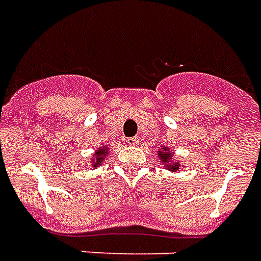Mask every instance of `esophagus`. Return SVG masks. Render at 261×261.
<instances>
[{
	"mask_svg": "<svg viewBox=\"0 0 261 261\" xmlns=\"http://www.w3.org/2000/svg\"><path fill=\"white\" fill-rule=\"evenodd\" d=\"M128 144L129 146H138L139 144V138H129L128 139Z\"/></svg>",
	"mask_w": 261,
	"mask_h": 261,
	"instance_id": "obj_1",
	"label": "esophagus"
}]
</instances>
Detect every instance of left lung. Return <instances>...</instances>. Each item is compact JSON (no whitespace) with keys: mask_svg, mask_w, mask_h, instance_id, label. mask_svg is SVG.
Here are the masks:
<instances>
[{"mask_svg":"<svg viewBox=\"0 0 261 261\" xmlns=\"http://www.w3.org/2000/svg\"><path fill=\"white\" fill-rule=\"evenodd\" d=\"M158 158H160L161 164L164 165V168L170 172H179L180 170V161L173 160V152L170 151V148L168 147H162L161 150H158Z\"/></svg>","mask_w":261,"mask_h":261,"instance_id":"left-lung-1","label":"left lung"}]
</instances>
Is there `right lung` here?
<instances>
[{"instance_id":"1","label":"right lung","mask_w":261,"mask_h":261,"mask_svg":"<svg viewBox=\"0 0 261 261\" xmlns=\"http://www.w3.org/2000/svg\"><path fill=\"white\" fill-rule=\"evenodd\" d=\"M107 154H109V147L107 146L99 147L97 150H95V152L92 154L91 160L92 168H99V166H101V162L106 160Z\"/></svg>"}]
</instances>
